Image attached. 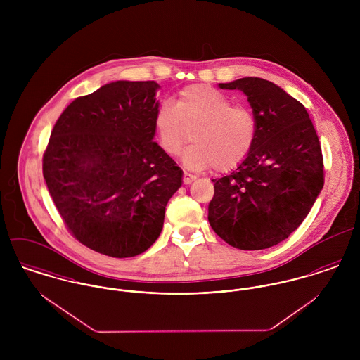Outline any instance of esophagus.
I'll return each mask as SVG.
<instances>
[{
	"label": "esophagus",
	"mask_w": 360,
	"mask_h": 360,
	"mask_svg": "<svg viewBox=\"0 0 360 360\" xmlns=\"http://www.w3.org/2000/svg\"><path fill=\"white\" fill-rule=\"evenodd\" d=\"M195 179H197L195 174H191V173H187V172H184V174H183V183H184V184H190V183H193Z\"/></svg>",
	"instance_id": "esophagus-1"
}]
</instances>
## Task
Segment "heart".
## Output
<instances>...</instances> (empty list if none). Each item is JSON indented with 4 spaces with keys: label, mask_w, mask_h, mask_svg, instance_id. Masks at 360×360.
I'll return each instance as SVG.
<instances>
[{
    "label": "heart",
    "mask_w": 360,
    "mask_h": 360,
    "mask_svg": "<svg viewBox=\"0 0 360 360\" xmlns=\"http://www.w3.org/2000/svg\"><path fill=\"white\" fill-rule=\"evenodd\" d=\"M159 147L167 155L179 154L186 167L229 172L251 154L257 141V117L245 105H231L219 90L193 84L180 91L176 103H163L155 113Z\"/></svg>",
    "instance_id": "b5f03b06"
}]
</instances>
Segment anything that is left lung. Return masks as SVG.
<instances>
[{"label":"left lung","mask_w":360,"mask_h":360,"mask_svg":"<svg viewBox=\"0 0 360 360\" xmlns=\"http://www.w3.org/2000/svg\"><path fill=\"white\" fill-rule=\"evenodd\" d=\"M219 87L248 97L257 134L248 158L230 174L212 180L207 220L234 248H270L300 227L323 188L319 137L307 108L274 83L243 77Z\"/></svg>","instance_id":"left-lung-1"}]
</instances>
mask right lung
I'll use <instances>...</instances> for the list:
<instances>
[{"label":"right lung","instance_id":"1","mask_svg":"<svg viewBox=\"0 0 360 360\" xmlns=\"http://www.w3.org/2000/svg\"><path fill=\"white\" fill-rule=\"evenodd\" d=\"M155 82L119 80L76 98L59 116L43 174L65 226L112 257L147 251L183 170L154 141Z\"/></svg>","mask_w":360,"mask_h":360}]
</instances>
